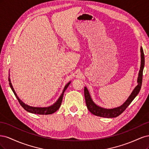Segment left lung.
Masks as SVG:
<instances>
[{
	"instance_id": "1",
	"label": "left lung",
	"mask_w": 149,
	"mask_h": 149,
	"mask_svg": "<svg viewBox=\"0 0 149 149\" xmlns=\"http://www.w3.org/2000/svg\"><path fill=\"white\" fill-rule=\"evenodd\" d=\"M141 68H140L139 76L137 78V85L136 88H134L132 93L128 97V99L126 100L123 104L121 106L112 108V109H106L102 107H100L96 104L93 101L92 98L90 96V94L89 91L88 90L86 87H84V97L86 104V106L88 107V110L91 112L94 115L102 117V118H113L118 117L120 114H121L125 110L126 108L128 107L131 102L134 100V99L136 97L137 94H139L140 90L141 88L142 83V75H143V70L144 65H145V58H144V53L143 49L141 47Z\"/></svg>"
}]
</instances>
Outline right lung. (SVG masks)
I'll list each match as a JSON object with an SVG mask.
<instances>
[{"label": "right lung", "mask_w": 149, "mask_h": 149, "mask_svg": "<svg viewBox=\"0 0 149 149\" xmlns=\"http://www.w3.org/2000/svg\"><path fill=\"white\" fill-rule=\"evenodd\" d=\"M8 81H9V85L10 87L11 88L12 91L14 93L15 96H16L17 99L19 101V103L20 104V105L24 107V109L25 110H26L27 112H30V113H33V114H40V115H47V114H52L54 112H56L58 109H59L61 104L63 100V97L64 95V93L66 91V89H67V88L68 87V86L70 84L71 81H70L69 83H68L66 86H65L63 91L61 94L60 95V96L59 97V98L58 99V100L52 104V106H49L48 107H33V106H29L27 104H26L23 101H22L18 97V96L17 95V94L15 91L14 89H13L12 84L11 83V81L10 79V74H9V78H8Z\"/></svg>", "instance_id": "right-lung-1"}]
</instances>
